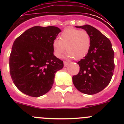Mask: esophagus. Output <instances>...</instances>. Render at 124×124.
<instances>
[{
    "label": "esophagus",
    "instance_id": "1",
    "mask_svg": "<svg viewBox=\"0 0 124 124\" xmlns=\"http://www.w3.org/2000/svg\"><path fill=\"white\" fill-rule=\"evenodd\" d=\"M68 64H69L68 62H67V61H64V66H65V67H66V66H67Z\"/></svg>",
    "mask_w": 124,
    "mask_h": 124
}]
</instances>
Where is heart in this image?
<instances>
[{
	"instance_id": "obj_1",
	"label": "heart",
	"mask_w": 124,
	"mask_h": 124,
	"mask_svg": "<svg viewBox=\"0 0 124 124\" xmlns=\"http://www.w3.org/2000/svg\"><path fill=\"white\" fill-rule=\"evenodd\" d=\"M91 38L86 31L75 28H68L61 33L58 40L53 42V49L57 58H61L63 53L67 52L68 58L81 60L87 54L90 49Z\"/></svg>"
}]
</instances>
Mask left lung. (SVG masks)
I'll use <instances>...</instances> for the list:
<instances>
[{
  "label": "left lung",
  "instance_id": "8db88e82",
  "mask_svg": "<svg viewBox=\"0 0 124 124\" xmlns=\"http://www.w3.org/2000/svg\"><path fill=\"white\" fill-rule=\"evenodd\" d=\"M91 36L90 49L84 58L77 62L79 72L73 76L74 86L86 94H95L102 91L111 81L114 71V51L110 40L91 25L76 26Z\"/></svg>",
  "mask_w": 124,
  "mask_h": 124
}]
</instances>
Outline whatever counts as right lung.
<instances>
[{
	"label": "right lung",
	"mask_w": 124,
	"mask_h": 124,
	"mask_svg": "<svg viewBox=\"0 0 124 124\" xmlns=\"http://www.w3.org/2000/svg\"><path fill=\"white\" fill-rule=\"evenodd\" d=\"M60 31L53 26H35L14 41L9 58L10 74L22 93L40 97L51 89L56 72L64 66L53 49V42Z\"/></svg>",
	"instance_id": "obj_1"
}]
</instances>
